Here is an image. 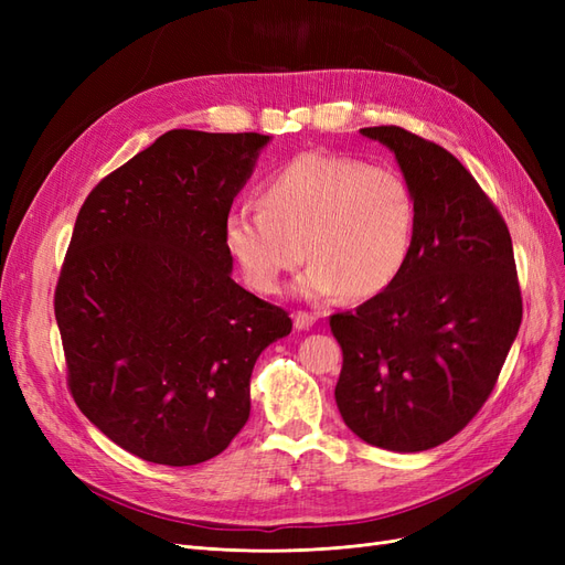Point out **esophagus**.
Masks as SVG:
<instances>
[{"label":"esophagus","instance_id":"obj_1","mask_svg":"<svg viewBox=\"0 0 565 565\" xmlns=\"http://www.w3.org/2000/svg\"><path fill=\"white\" fill-rule=\"evenodd\" d=\"M292 318H295V328L297 330H309V328H313V322L318 320V316H313L309 311H297Z\"/></svg>","mask_w":565,"mask_h":565}]
</instances>
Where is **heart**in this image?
<instances>
[{"label": "heart", "instance_id": "heart-1", "mask_svg": "<svg viewBox=\"0 0 565 565\" xmlns=\"http://www.w3.org/2000/svg\"><path fill=\"white\" fill-rule=\"evenodd\" d=\"M259 202L235 204L224 221V243L259 295H276L306 256L299 295L367 299L401 276L415 245L417 200L393 167L303 152L262 183Z\"/></svg>", "mask_w": 565, "mask_h": 565}]
</instances>
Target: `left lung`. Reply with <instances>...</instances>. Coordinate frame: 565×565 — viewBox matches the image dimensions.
I'll use <instances>...</instances> for the list:
<instances>
[{
	"label": "left lung",
	"mask_w": 565,
	"mask_h": 565,
	"mask_svg": "<svg viewBox=\"0 0 565 565\" xmlns=\"http://www.w3.org/2000/svg\"><path fill=\"white\" fill-rule=\"evenodd\" d=\"M361 131L396 152L417 231L384 292L330 316L344 355L334 398L358 438L419 452L465 429L498 384L523 318L514 247L452 152L396 125Z\"/></svg>",
	"instance_id": "obj_1"
}]
</instances>
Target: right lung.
<instances>
[{"label":"right lung","mask_w":565,"mask_h":565,"mask_svg":"<svg viewBox=\"0 0 565 565\" xmlns=\"http://www.w3.org/2000/svg\"><path fill=\"white\" fill-rule=\"evenodd\" d=\"M264 134L172 129L84 200L54 292L67 388L119 448L193 467L249 417L259 353L292 332L231 278L224 221Z\"/></svg>","instance_id":"add662e5"}]
</instances>
